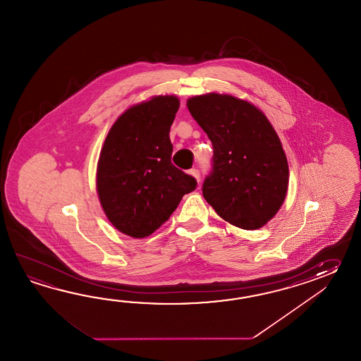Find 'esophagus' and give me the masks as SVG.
<instances>
[{"mask_svg": "<svg viewBox=\"0 0 361 361\" xmlns=\"http://www.w3.org/2000/svg\"><path fill=\"white\" fill-rule=\"evenodd\" d=\"M190 174H191L192 177L196 178V180L197 182H200V171L197 169H191L190 171H188Z\"/></svg>", "mask_w": 361, "mask_h": 361, "instance_id": "1", "label": "esophagus"}]
</instances>
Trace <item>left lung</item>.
<instances>
[{
	"instance_id": "obj_1",
	"label": "left lung",
	"mask_w": 361,
	"mask_h": 361,
	"mask_svg": "<svg viewBox=\"0 0 361 361\" xmlns=\"http://www.w3.org/2000/svg\"><path fill=\"white\" fill-rule=\"evenodd\" d=\"M187 107L214 151L204 197L238 228H261L288 191L289 168L276 131L258 108L232 95L193 97Z\"/></svg>"
}]
</instances>
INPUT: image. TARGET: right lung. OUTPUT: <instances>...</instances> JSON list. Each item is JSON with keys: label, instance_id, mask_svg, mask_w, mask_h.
Segmentation results:
<instances>
[{"label": "right lung", "instance_id": "obj_1", "mask_svg": "<svg viewBox=\"0 0 361 361\" xmlns=\"http://www.w3.org/2000/svg\"><path fill=\"white\" fill-rule=\"evenodd\" d=\"M179 99L154 97L117 118L100 152L97 188L109 222L131 238L154 233L196 179L171 164L170 126Z\"/></svg>", "mask_w": 361, "mask_h": 361}]
</instances>
